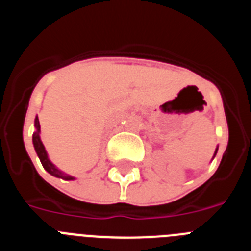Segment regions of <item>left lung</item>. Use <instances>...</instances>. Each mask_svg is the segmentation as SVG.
<instances>
[{
  "label": "left lung",
  "mask_w": 251,
  "mask_h": 251,
  "mask_svg": "<svg viewBox=\"0 0 251 251\" xmlns=\"http://www.w3.org/2000/svg\"><path fill=\"white\" fill-rule=\"evenodd\" d=\"M216 152H217V148H216V151H215V154H216Z\"/></svg>",
  "instance_id": "1"
}]
</instances>
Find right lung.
<instances>
[{"mask_svg":"<svg viewBox=\"0 0 251 251\" xmlns=\"http://www.w3.org/2000/svg\"><path fill=\"white\" fill-rule=\"evenodd\" d=\"M35 128H36V132L32 134V142H34V147L35 151H36L37 156H39L40 161H41V165L43 167L48 171L49 174L52 175V176L57 177V178H63V179H74V177L69 176V175H65L64 172H61L60 170H57L48 158V153H46L45 147H44L43 142L40 139V123L39 118H35Z\"/></svg>","mask_w":251,"mask_h":251,"instance_id":"right-lung-1","label":"right lung"}]
</instances>
